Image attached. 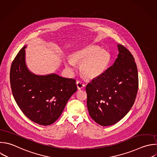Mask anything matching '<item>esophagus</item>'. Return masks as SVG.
Segmentation results:
<instances>
[{"instance_id":"obj_1","label":"esophagus","mask_w":157,"mask_h":157,"mask_svg":"<svg viewBox=\"0 0 157 157\" xmlns=\"http://www.w3.org/2000/svg\"><path fill=\"white\" fill-rule=\"evenodd\" d=\"M77 88L78 90H81V89L84 88L85 85L81 81H77Z\"/></svg>"}]
</instances>
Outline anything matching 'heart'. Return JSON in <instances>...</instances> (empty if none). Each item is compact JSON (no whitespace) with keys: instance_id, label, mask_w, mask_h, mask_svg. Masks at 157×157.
<instances>
[{"instance_id":"obj_1","label":"heart","mask_w":157,"mask_h":157,"mask_svg":"<svg viewBox=\"0 0 157 157\" xmlns=\"http://www.w3.org/2000/svg\"><path fill=\"white\" fill-rule=\"evenodd\" d=\"M73 61L81 63L80 72L82 75L88 79L96 78L102 75L107 69L110 62L109 53L100 48L94 46H88L75 53ZM66 66L69 69L74 67V62L67 60Z\"/></svg>"}]
</instances>
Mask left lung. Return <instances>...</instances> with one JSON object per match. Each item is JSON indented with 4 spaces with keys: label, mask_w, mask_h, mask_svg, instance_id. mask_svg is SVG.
Returning <instances> with one entry per match:
<instances>
[{
    "label": "left lung",
    "mask_w": 157,
    "mask_h": 157,
    "mask_svg": "<svg viewBox=\"0 0 157 157\" xmlns=\"http://www.w3.org/2000/svg\"><path fill=\"white\" fill-rule=\"evenodd\" d=\"M117 47L119 53L114 64L86 86L89 114L103 126L115 124L128 113L138 90L134 58L123 45Z\"/></svg>",
    "instance_id": "8db88e82"
}]
</instances>
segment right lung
Instances as JSON below:
<instances>
[{
  "label": "right lung",
  "mask_w": 157,
  "mask_h": 157,
  "mask_svg": "<svg viewBox=\"0 0 157 157\" xmlns=\"http://www.w3.org/2000/svg\"><path fill=\"white\" fill-rule=\"evenodd\" d=\"M26 46L12 62L10 80L14 99L23 113L31 121L50 125L61 116L77 91L76 80L55 74L37 75L31 72L25 62Z\"/></svg>",
  "instance_id": "right-lung-1"
}]
</instances>
